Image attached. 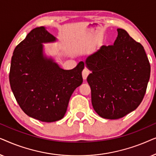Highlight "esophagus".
Returning a JSON list of instances; mask_svg holds the SVG:
<instances>
[{"instance_id": "obj_1", "label": "esophagus", "mask_w": 156, "mask_h": 156, "mask_svg": "<svg viewBox=\"0 0 156 156\" xmlns=\"http://www.w3.org/2000/svg\"><path fill=\"white\" fill-rule=\"evenodd\" d=\"M89 74V70L86 69V68H84V69H83L82 71V77H83V80H86V79L87 78V76H88Z\"/></svg>"}]
</instances>
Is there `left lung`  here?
<instances>
[{"label": "left lung", "mask_w": 156, "mask_h": 156, "mask_svg": "<svg viewBox=\"0 0 156 156\" xmlns=\"http://www.w3.org/2000/svg\"><path fill=\"white\" fill-rule=\"evenodd\" d=\"M114 45L101 46L87 57L91 72L87 80L91 104L104 119H118L140 105L150 79L151 66L144 47L118 28Z\"/></svg>", "instance_id": "8db88e82"}]
</instances>
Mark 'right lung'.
Returning a JSON list of instances; mask_svg holds the SVG:
<instances>
[{
  "mask_svg": "<svg viewBox=\"0 0 156 156\" xmlns=\"http://www.w3.org/2000/svg\"><path fill=\"white\" fill-rule=\"evenodd\" d=\"M57 40L44 27H36L16 46L11 59L9 80L17 102L27 116L43 122L63 118L83 82V62L65 70L44 54L43 44Z\"/></svg>",
  "mask_w": 156,
  "mask_h": 156,
  "instance_id": "right-lung-1",
  "label": "right lung"
}]
</instances>
